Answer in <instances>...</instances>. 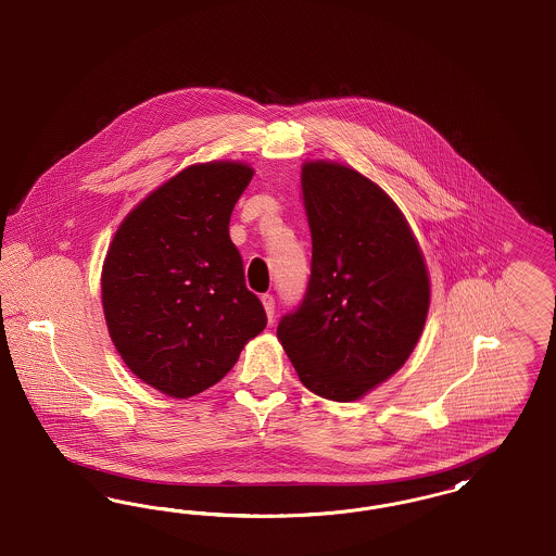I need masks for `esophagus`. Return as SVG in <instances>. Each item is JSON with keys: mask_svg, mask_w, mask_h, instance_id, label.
Wrapping results in <instances>:
<instances>
[{"mask_svg": "<svg viewBox=\"0 0 556 556\" xmlns=\"http://www.w3.org/2000/svg\"><path fill=\"white\" fill-rule=\"evenodd\" d=\"M262 303H264V309H266L267 319H269V324L274 321V309H276V301H274V296L271 294H264L262 296Z\"/></svg>", "mask_w": 556, "mask_h": 556, "instance_id": "obj_1", "label": "esophagus"}]
</instances>
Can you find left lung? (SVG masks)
<instances>
[{"instance_id": "left-lung-1", "label": "left lung", "mask_w": 556, "mask_h": 556, "mask_svg": "<svg viewBox=\"0 0 556 556\" xmlns=\"http://www.w3.org/2000/svg\"><path fill=\"white\" fill-rule=\"evenodd\" d=\"M301 189L312 278L278 339L303 387L351 403L409 359L430 309V276L407 217L357 169L305 162Z\"/></svg>"}]
</instances>
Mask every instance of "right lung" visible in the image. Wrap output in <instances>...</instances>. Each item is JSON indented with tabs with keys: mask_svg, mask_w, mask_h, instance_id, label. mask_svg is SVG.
<instances>
[{
	"mask_svg": "<svg viewBox=\"0 0 556 556\" xmlns=\"http://www.w3.org/2000/svg\"><path fill=\"white\" fill-rule=\"evenodd\" d=\"M242 162L180 169L122 219L101 269L110 339L126 367L172 399L219 382L266 328L228 224L253 178Z\"/></svg>",
	"mask_w": 556,
	"mask_h": 556,
	"instance_id": "obj_1",
	"label": "right lung"
}]
</instances>
